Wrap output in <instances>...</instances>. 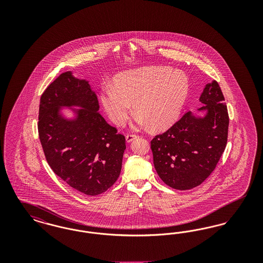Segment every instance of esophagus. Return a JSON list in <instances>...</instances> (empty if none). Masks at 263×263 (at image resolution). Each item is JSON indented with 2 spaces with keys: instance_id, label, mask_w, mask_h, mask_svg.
I'll use <instances>...</instances> for the list:
<instances>
[{
  "instance_id": "esophagus-1",
  "label": "esophagus",
  "mask_w": 263,
  "mask_h": 263,
  "mask_svg": "<svg viewBox=\"0 0 263 263\" xmlns=\"http://www.w3.org/2000/svg\"><path fill=\"white\" fill-rule=\"evenodd\" d=\"M136 138H138L137 135H127L126 136V142L127 143H131L134 139H136Z\"/></svg>"
}]
</instances>
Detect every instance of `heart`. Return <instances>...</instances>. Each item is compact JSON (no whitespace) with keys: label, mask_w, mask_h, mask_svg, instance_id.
I'll return each mask as SVG.
<instances>
[{"label":"heart","mask_w":263,"mask_h":263,"mask_svg":"<svg viewBox=\"0 0 263 263\" xmlns=\"http://www.w3.org/2000/svg\"><path fill=\"white\" fill-rule=\"evenodd\" d=\"M189 93L187 76L168 67H144L115 76L113 87L100 89L104 111L115 125H123L132 112L140 127L164 130L181 112Z\"/></svg>","instance_id":"1"}]
</instances>
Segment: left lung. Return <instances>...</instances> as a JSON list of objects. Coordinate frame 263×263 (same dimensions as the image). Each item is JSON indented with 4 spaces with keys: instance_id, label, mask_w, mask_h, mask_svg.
I'll return each mask as SVG.
<instances>
[{
    "instance_id": "obj_1",
    "label": "left lung",
    "mask_w": 263,
    "mask_h": 263,
    "mask_svg": "<svg viewBox=\"0 0 263 263\" xmlns=\"http://www.w3.org/2000/svg\"><path fill=\"white\" fill-rule=\"evenodd\" d=\"M216 81L207 84L198 113H185L151 141L154 165L163 182L177 190L196 187L210 175L225 151L229 115Z\"/></svg>"
}]
</instances>
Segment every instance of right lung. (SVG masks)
<instances>
[{
    "label": "right lung",
    "instance_id": "obj_1",
    "mask_svg": "<svg viewBox=\"0 0 263 263\" xmlns=\"http://www.w3.org/2000/svg\"><path fill=\"white\" fill-rule=\"evenodd\" d=\"M99 109L89 82L72 71L49 85L39 103L38 133L47 163L69 186L88 196L112 186L126 149L124 136Z\"/></svg>",
    "mask_w": 263,
    "mask_h": 263
}]
</instances>
